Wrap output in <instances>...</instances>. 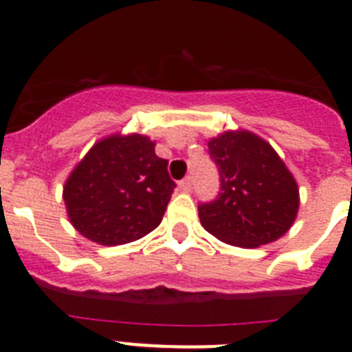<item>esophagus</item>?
Wrapping results in <instances>:
<instances>
[{
  "label": "esophagus",
  "instance_id": "esophagus-1",
  "mask_svg": "<svg viewBox=\"0 0 352 352\" xmlns=\"http://www.w3.org/2000/svg\"><path fill=\"white\" fill-rule=\"evenodd\" d=\"M179 190L182 192H190L192 190V178H185L179 182Z\"/></svg>",
  "mask_w": 352,
  "mask_h": 352
}]
</instances>
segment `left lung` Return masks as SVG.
Wrapping results in <instances>:
<instances>
[{
  "label": "left lung",
  "mask_w": 352,
  "mask_h": 352,
  "mask_svg": "<svg viewBox=\"0 0 352 352\" xmlns=\"http://www.w3.org/2000/svg\"><path fill=\"white\" fill-rule=\"evenodd\" d=\"M220 173V194L199 204L210 234L241 248L273 243L291 229L300 190L270 142L248 130H229L208 142Z\"/></svg>",
  "instance_id": "obj_1"
}]
</instances>
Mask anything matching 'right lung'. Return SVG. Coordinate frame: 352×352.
<instances>
[{"instance_id":"add662e5","label":"right lung","mask_w":352,"mask_h":352,"mask_svg":"<svg viewBox=\"0 0 352 352\" xmlns=\"http://www.w3.org/2000/svg\"><path fill=\"white\" fill-rule=\"evenodd\" d=\"M176 183L155 142L141 133H113L95 142L63 186L72 226L105 247L151 232L170 201Z\"/></svg>"}]
</instances>
